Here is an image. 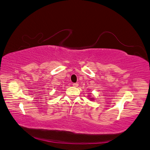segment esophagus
Listing matches in <instances>:
<instances>
[{
    "instance_id": "1",
    "label": "esophagus",
    "mask_w": 150,
    "mask_h": 150,
    "mask_svg": "<svg viewBox=\"0 0 150 150\" xmlns=\"http://www.w3.org/2000/svg\"><path fill=\"white\" fill-rule=\"evenodd\" d=\"M73 86L74 87H77L79 86V84L77 83H73Z\"/></svg>"
}]
</instances>
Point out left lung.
Here are the masks:
<instances>
[{"instance_id":"1","label":"left lung","mask_w":150,"mask_h":150,"mask_svg":"<svg viewBox=\"0 0 150 150\" xmlns=\"http://www.w3.org/2000/svg\"><path fill=\"white\" fill-rule=\"evenodd\" d=\"M88 99L91 100V101H93V100H94V98L93 97H92L91 96H90V95H88Z\"/></svg>"}]
</instances>
